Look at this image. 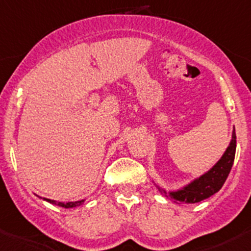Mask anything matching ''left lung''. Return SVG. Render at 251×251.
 <instances>
[{
    "mask_svg": "<svg viewBox=\"0 0 251 251\" xmlns=\"http://www.w3.org/2000/svg\"><path fill=\"white\" fill-rule=\"evenodd\" d=\"M235 147H237V141H235V130H233L231 143L227 147L226 151L207 173L201 175V177L196 178L178 191L166 193L165 189L160 188L159 186L158 189L161 192V194L170 196L177 203L196 204L204 199L210 198L222 188L225 181L228 177L234 161Z\"/></svg>",
    "mask_w": 251,
    "mask_h": 251,
    "instance_id": "8db88e82",
    "label": "left lung"
}]
</instances>
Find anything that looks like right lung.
Instances as JSON below:
<instances>
[{"instance_id": "1", "label": "right lung", "mask_w": 251, "mask_h": 251, "mask_svg": "<svg viewBox=\"0 0 251 251\" xmlns=\"http://www.w3.org/2000/svg\"><path fill=\"white\" fill-rule=\"evenodd\" d=\"M45 201H48V203L50 204H54V205H58V206H62V207H65V209H70V207H76V206H80V205L83 204V201H69V203H62V201H52V199H47V198H44Z\"/></svg>"}]
</instances>
